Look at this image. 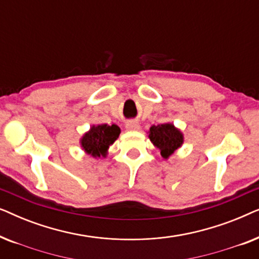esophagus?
I'll return each instance as SVG.
<instances>
[{
	"mask_svg": "<svg viewBox=\"0 0 259 259\" xmlns=\"http://www.w3.org/2000/svg\"><path fill=\"white\" fill-rule=\"evenodd\" d=\"M126 128L128 131H139L140 130V125L137 121H128L126 122Z\"/></svg>",
	"mask_w": 259,
	"mask_h": 259,
	"instance_id": "34e87169",
	"label": "esophagus"
}]
</instances>
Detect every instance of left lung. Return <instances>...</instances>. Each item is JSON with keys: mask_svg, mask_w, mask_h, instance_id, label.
Wrapping results in <instances>:
<instances>
[{"mask_svg": "<svg viewBox=\"0 0 259 259\" xmlns=\"http://www.w3.org/2000/svg\"><path fill=\"white\" fill-rule=\"evenodd\" d=\"M147 134L151 143L160 151L164 159H168L184 144L183 132L172 122L152 125Z\"/></svg>", "mask_w": 259, "mask_h": 259, "instance_id": "1", "label": "left lung"}]
</instances>
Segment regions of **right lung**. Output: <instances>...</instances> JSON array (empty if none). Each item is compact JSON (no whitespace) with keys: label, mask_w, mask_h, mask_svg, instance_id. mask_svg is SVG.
<instances>
[{"label":"right lung","mask_w":259,"mask_h":259,"mask_svg":"<svg viewBox=\"0 0 259 259\" xmlns=\"http://www.w3.org/2000/svg\"><path fill=\"white\" fill-rule=\"evenodd\" d=\"M120 127L115 123L107 125H92L91 128L82 134L80 138V146L84 153L95 159L106 158L108 154V148L118 139Z\"/></svg>","instance_id":"1"}]
</instances>
